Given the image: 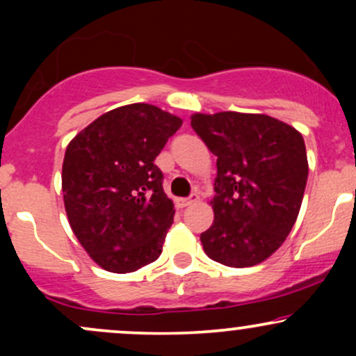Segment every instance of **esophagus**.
I'll list each match as a JSON object with an SVG mask.
<instances>
[{"label":"esophagus","instance_id":"esophagus-1","mask_svg":"<svg viewBox=\"0 0 356 356\" xmlns=\"http://www.w3.org/2000/svg\"><path fill=\"white\" fill-rule=\"evenodd\" d=\"M197 201H199V194H195V192H194V194H191L189 197L179 199L177 204H179V206H181V207H187V206H192V204H195Z\"/></svg>","mask_w":356,"mask_h":356}]
</instances>
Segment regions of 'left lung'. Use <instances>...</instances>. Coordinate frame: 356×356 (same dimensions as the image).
I'll use <instances>...</instances> for the list:
<instances>
[{"instance_id": "8db88e82", "label": "left lung", "mask_w": 356, "mask_h": 356, "mask_svg": "<svg viewBox=\"0 0 356 356\" xmlns=\"http://www.w3.org/2000/svg\"><path fill=\"white\" fill-rule=\"evenodd\" d=\"M191 125L218 157L214 222L201 234L204 252L231 268L263 263L300 214L308 181L303 136L264 113H194Z\"/></svg>"}]
</instances>
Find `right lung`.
Wrapping results in <instances>:
<instances>
[{
    "mask_svg": "<svg viewBox=\"0 0 356 356\" xmlns=\"http://www.w3.org/2000/svg\"><path fill=\"white\" fill-rule=\"evenodd\" d=\"M182 118L149 104L110 110L72 138L61 167L65 211L88 256L132 273L162 252L174 202L154 164Z\"/></svg>",
    "mask_w": 356,
    "mask_h": 356,
    "instance_id": "right-lung-1",
    "label": "right lung"
}]
</instances>
